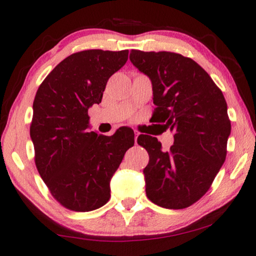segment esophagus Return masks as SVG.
<instances>
[{"label": "esophagus", "instance_id": "esophagus-1", "mask_svg": "<svg viewBox=\"0 0 256 256\" xmlns=\"http://www.w3.org/2000/svg\"><path fill=\"white\" fill-rule=\"evenodd\" d=\"M134 134H135V144H136V142H138V138L140 132H138V130H134Z\"/></svg>", "mask_w": 256, "mask_h": 256}]
</instances>
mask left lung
Masks as SVG:
<instances>
[{"mask_svg":"<svg viewBox=\"0 0 256 256\" xmlns=\"http://www.w3.org/2000/svg\"><path fill=\"white\" fill-rule=\"evenodd\" d=\"M129 59L152 80V118L174 132L169 152L156 138H138L149 154L143 170L146 197L164 208H188L208 192L225 162L230 134L225 98L191 58L132 50Z\"/></svg>","mask_w":256,"mask_h":256,"instance_id":"left-lung-1","label":"left lung"}]
</instances>
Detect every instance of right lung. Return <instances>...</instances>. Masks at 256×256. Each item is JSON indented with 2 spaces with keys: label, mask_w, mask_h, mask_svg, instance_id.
<instances>
[{
  "label": "right lung",
  "mask_w": 256,
  "mask_h": 256,
  "mask_svg": "<svg viewBox=\"0 0 256 256\" xmlns=\"http://www.w3.org/2000/svg\"><path fill=\"white\" fill-rule=\"evenodd\" d=\"M127 59L128 50L76 52L48 73L34 96V163L56 200L72 211H93L110 200L112 177L134 146L130 128L112 136L88 130V108L101 102L108 79Z\"/></svg>",
  "instance_id": "1"
}]
</instances>
